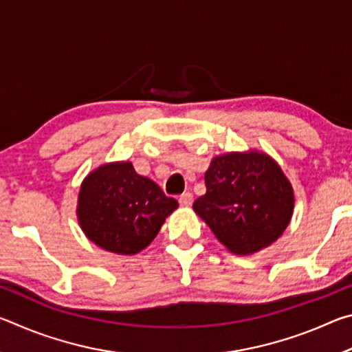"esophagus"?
I'll use <instances>...</instances> for the list:
<instances>
[{
	"label": "esophagus",
	"instance_id": "obj_1",
	"mask_svg": "<svg viewBox=\"0 0 352 352\" xmlns=\"http://www.w3.org/2000/svg\"><path fill=\"white\" fill-rule=\"evenodd\" d=\"M178 201H180V206L189 208L190 205H192V201H194V195L190 194V192H186V194H183L180 199H178Z\"/></svg>",
	"mask_w": 352,
	"mask_h": 352
}]
</instances>
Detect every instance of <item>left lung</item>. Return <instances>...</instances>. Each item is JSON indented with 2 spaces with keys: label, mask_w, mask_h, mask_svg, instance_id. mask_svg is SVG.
<instances>
[{
  "label": "left lung",
  "mask_w": 352,
  "mask_h": 352,
  "mask_svg": "<svg viewBox=\"0 0 352 352\" xmlns=\"http://www.w3.org/2000/svg\"><path fill=\"white\" fill-rule=\"evenodd\" d=\"M205 184L206 194L192 208L231 253H258L290 223L294 188L270 155L247 151L214 157Z\"/></svg>",
  "instance_id": "8db88e82"
}]
</instances>
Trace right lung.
Listing matches in <instances>:
<instances>
[{"label": "right lung", "instance_id": "add662e5", "mask_svg": "<svg viewBox=\"0 0 352 352\" xmlns=\"http://www.w3.org/2000/svg\"><path fill=\"white\" fill-rule=\"evenodd\" d=\"M178 208L175 199L130 162H113L91 170L80 184L77 220L85 236L107 252L132 256L158 234Z\"/></svg>", "mask_w": 352, "mask_h": 352}]
</instances>
